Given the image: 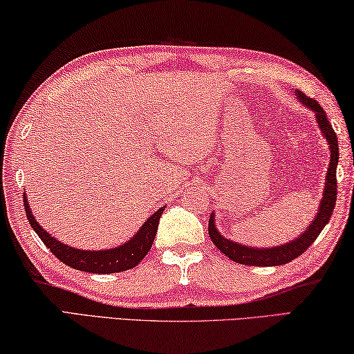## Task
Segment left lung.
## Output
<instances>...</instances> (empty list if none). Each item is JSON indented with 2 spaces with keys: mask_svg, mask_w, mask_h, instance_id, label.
<instances>
[{
  "mask_svg": "<svg viewBox=\"0 0 354 354\" xmlns=\"http://www.w3.org/2000/svg\"><path fill=\"white\" fill-rule=\"evenodd\" d=\"M295 96L299 101L308 107L315 115L317 120L319 129L322 130V135L325 136V140L330 146V166H328L326 172V182L324 189V197H322L319 212L314 216L311 224L303 232L299 238H295L290 243L277 245V247H268V249H258V247L243 245L234 243L232 239H227L222 236L218 228L214 224V213H212V218L208 222V233L212 238L213 244L218 249L228 257L234 263L245 264V266H281L290 263L292 259L299 258L303 252H305L309 245H311L320 232L324 230V227L330 222L331 214L334 212V205H336L337 199V180H336V169L339 163V145H337V136L336 132L333 130L331 122L328 121L326 111L320 107V104L315 99L308 97L303 95L301 91H295Z\"/></svg>",
  "mask_w": 354,
  "mask_h": 354,
  "instance_id": "left-lung-1",
  "label": "left lung"
}]
</instances>
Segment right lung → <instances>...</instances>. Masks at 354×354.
I'll return each instance as SVG.
<instances>
[{
	"label": "right lung",
	"instance_id": "right-lung-1",
	"mask_svg": "<svg viewBox=\"0 0 354 354\" xmlns=\"http://www.w3.org/2000/svg\"><path fill=\"white\" fill-rule=\"evenodd\" d=\"M23 201L30 227L39 234L43 244L54 253V257L73 269L91 272V274H115V272L129 270L138 266L141 259L151 250L153 239L157 236L160 216L165 212V207L158 208L151 218H147L140 230L135 233V236L130 238L122 245L107 250H80L74 249V247H68L66 244L60 243L59 239L53 238L51 234L46 233V230H43L39 222L35 221L32 212H30L26 193H24Z\"/></svg>",
	"mask_w": 354,
	"mask_h": 354
}]
</instances>
